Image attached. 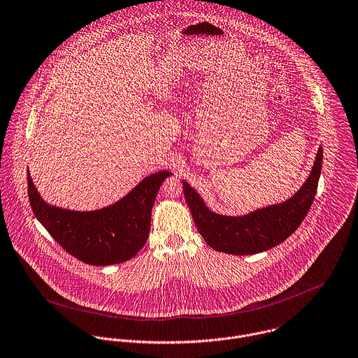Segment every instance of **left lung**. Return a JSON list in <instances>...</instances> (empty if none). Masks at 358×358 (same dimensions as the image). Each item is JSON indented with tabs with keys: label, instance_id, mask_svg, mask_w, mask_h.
<instances>
[{
	"label": "left lung",
	"instance_id": "obj_1",
	"mask_svg": "<svg viewBox=\"0 0 358 358\" xmlns=\"http://www.w3.org/2000/svg\"><path fill=\"white\" fill-rule=\"evenodd\" d=\"M321 146L313 171L300 191L283 203L272 205L247 216H223L210 212L199 194L182 181L185 202L201 236L215 251L231 255H252L273 248L289 238L306 219L318 188L322 170Z\"/></svg>",
	"mask_w": 358,
	"mask_h": 358
}]
</instances>
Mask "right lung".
<instances>
[{
  "mask_svg": "<svg viewBox=\"0 0 358 358\" xmlns=\"http://www.w3.org/2000/svg\"><path fill=\"white\" fill-rule=\"evenodd\" d=\"M169 176L171 173L164 170L155 173L114 205L93 212L68 210L45 203L29 174L27 194L37 220L68 254L89 265L106 266L134 258L146 244L152 208Z\"/></svg>",
  "mask_w": 358,
  "mask_h": 358,
  "instance_id": "obj_1",
  "label": "right lung"
}]
</instances>
